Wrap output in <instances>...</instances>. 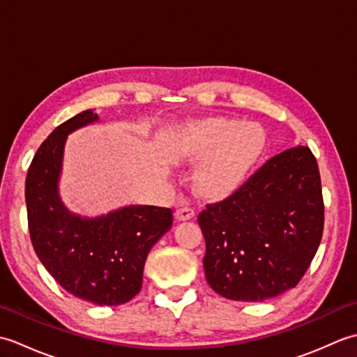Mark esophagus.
<instances>
[{"mask_svg": "<svg viewBox=\"0 0 357 357\" xmlns=\"http://www.w3.org/2000/svg\"><path fill=\"white\" fill-rule=\"evenodd\" d=\"M193 216H195V210L190 207H181L174 211V218H176L178 221H188V219H192Z\"/></svg>", "mask_w": 357, "mask_h": 357, "instance_id": "esophagus-1", "label": "esophagus"}]
</instances>
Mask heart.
Returning <instances> with one entry per match:
<instances>
[{"instance_id":"obj_1","label":"heart","mask_w":357,"mask_h":357,"mask_svg":"<svg viewBox=\"0 0 357 357\" xmlns=\"http://www.w3.org/2000/svg\"><path fill=\"white\" fill-rule=\"evenodd\" d=\"M264 149V136L253 126L236 121L201 126L188 139V156L206 161L196 173L198 190L224 198L244 183Z\"/></svg>"}]
</instances>
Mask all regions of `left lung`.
<instances>
[{"label":"left lung","mask_w":357,"mask_h":357,"mask_svg":"<svg viewBox=\"0 0 357 357\" xmlns=\"http://www.w3.org/2000/svg\"><path fill=\"white\" fill-rule=\"evenodd\" d=\"M208 285L231 301L261 302L298 285L324 230L321 174L312 150L268 159L229 198L198 216Z\"/></svg>","instance_id":"left-lung-1"}]
</instances>
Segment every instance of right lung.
<instances>
[{
  "label": "right lung",
  "instance_id": "obj_1",
  "mask_svg": "<svg viewBox=\"0 0 357 357\" xmlns=\"http://www.w3.org/2000/svg\"><path fill=\"white\" fill-rule=\"evenodd\" d=\"M84 110L58 126L29 167L26 206L30 239L53 279L66 291L96 305H121L142 287L147 255L172 229L170 208L126 206L107 215H75L59 196L67 135L96 123Z\"/></svg>",
  "mask_w": 357,
  "mask_h": 357
}]
</instances>
